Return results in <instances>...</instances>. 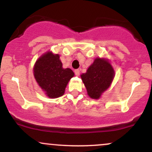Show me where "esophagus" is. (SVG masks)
I'll use <instances>...</instances> for the list:
<instances>
[{
  "mask_svg": "<svg viewBox=\"0 0 152 152\" xmlns=\"http://www.w3.org/2000/svg\"><path fill=\"white\" fill-rule=\"evenodd\" d=\"M74 73H75V75H76V76H78L80 75V70H78V69H76L74 71Z\"/></svg>",
  "mask_w": 152,
  "mask_h": 152,
  "instance_id": "1",
  "label": "esophagus"
}]
</instances>
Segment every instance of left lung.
<instances>
[{
    "mask_svg": "<svg viewBox=\"0 0 152 152\" xmlns=\"http://www.w3.org/2000/svg\"><path fill=\"white\" fill-rule=\"evenodd\" d=\"M115 72L108 59L97 57L84 74L80 75L82 81L90 98L98 99L110 87Z\"/></svg>",
    "mask_w": 152,
    "mask_h": 152,
    "instance_id": "obj_1",
    "label": "left lung"
}]
</instances>
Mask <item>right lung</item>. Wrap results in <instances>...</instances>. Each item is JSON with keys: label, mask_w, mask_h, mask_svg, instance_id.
Listing matches in <instances>:
<instances>
[{"label": "right lung", "mask_w": 152, "mask_h": 152, "mask_svg": "<svg viewBox=\"0 0 152 152\" xmlns=\"http://www.w3.org/2000/svg\"><path fill=\"white\" fill-rule=\"evenodd\" d=\"M34 76L38 85L49 98H57L64 94L65 88L74 73L69 68L64 69L59 55L48 51L34 64Z\"/></svg>", "instance_id": "add662e5"}]
</instances>
